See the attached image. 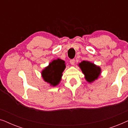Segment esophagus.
Wrapping results in <instances>:
<instances>
[{
    "label": "esophagus",
    "mask_w": 128,
    "mask_h": 128,
    "mask_svg": "<svg viewBox=\"0 0 128 128\" xmlns=\"http://www.w3.org/2000/svg\"><path fill=\"white\" fill-rule=\"evenodd\" d=\"M70 64H72V65H74L75 60L74 59H71V60H70Z\"/></svg>",
    "instance_id": "1"
}]
</instances>
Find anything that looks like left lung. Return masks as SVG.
Segmentation results:
<instances>
[{"label":"left lung","instance_id":"obj_1","mask_svg":"<svg viewBox=\"0 0 128 128\" xmlns=\"http://www.w3.org/2000/svg\"><path fill=\"white\" fill-rule=\"evenodd\" d=\"M78 65L84 74L85 79L88 83H92L95 81L101 74L100 67L89 61L83 60Z\"/></svg>","mask_w":128,"mask_h":128}]
</instances>
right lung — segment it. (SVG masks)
Returning <instances> with one entry per match:
<instances>
[{
  "mask_svg": "<svg viewBox=\"0 0 128 128\" xmlns=\"http://www.w3.org/2000/svg\"><path fill=\"white\" fill-rule=\"evenodd\" d=\"M66 68L65 62L60 59L54 60L41 72L44 80L55 87L60 83L62 73Z\"/></svg>",
  "mask_w": 128,
  "mask_h": 128,
  "instance_id": "add662e5",
  "label": "right lung"
}]
</instances>
